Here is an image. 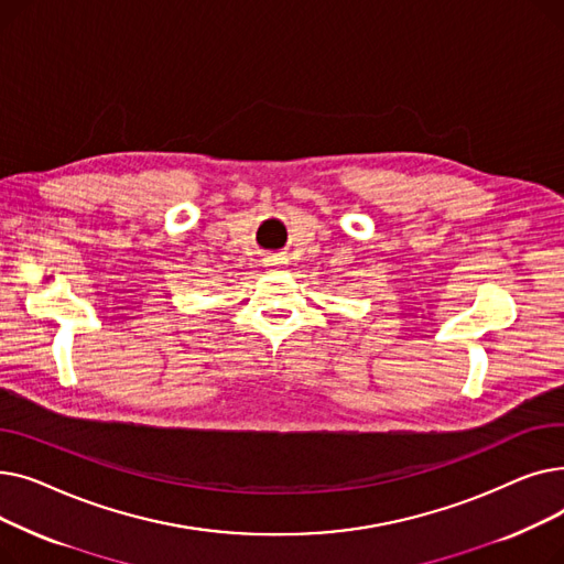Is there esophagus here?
<instances>
[{"label":"esophagus","instance_id":"obj_1","mask_svg":"<svg viewBox=\"0 0 564 564\" xmlns=\"http://www.w3.org/2000/svg\"><path fill=\"white\" fill-rule=\"evenodd\" d=\"M264 264L272 267V270H279V267L285 264V258H283V256H267V258H264Z\"/></svg>","mask_w":564,"mask_h":564}]
</instances>
